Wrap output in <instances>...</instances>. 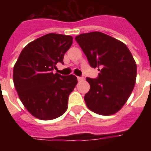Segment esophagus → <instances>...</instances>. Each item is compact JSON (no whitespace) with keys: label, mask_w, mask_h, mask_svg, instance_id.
I'll use <instances>...</instances> for the list:
<instances>
[{"label":"esophagus","mask_w":151,"mask_h":151,"mask_svg":"<svg viewBox=\"0 0 151 151\" xmlns=\"http://www.w3.org/2000/svg\"><path fill=\"white\" fill-rule=\"evenodd\" d=\"M78 80L79 82H82L84 80V78L83 77H78Z\"/></svg>","instance_id":"1"}]
</instances>
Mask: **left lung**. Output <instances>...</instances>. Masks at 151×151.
Returning <instances> with one entry per match:
<instances>
[{"label":"left lung","instance_id":"obj_1","mask_svg":"<svg viewBox=\"0 0 151 151\" xmlns=\"http://www.w3.org/2000/svg\"><path fill=\"white\" fill-rule=\"evenodd\" d=\"M92 68H99L97 78H86L91 88L84 97L95 113L109 116L120 111L133 91L137 65L124 43L99 31L76 36Z\"/></svg>","mask_w":151,"mask_h":151}]
</instances>
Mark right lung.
<instances>
[{
  "label": "right lung",
  "instance_id": "right-lung-1",
  "mask_svg": "<svg viewBox=\"0 0 151 151\" xmlns=\"http://www.w3.org/2000/svg\"><path fill=\"white\" fill-rule=\"evenodd\" d=\"M73 37L50 34L29 43L15 63L13 78L20 100L30 113L40 120L56 119L68 108L69 95L78 83L75 76L53 73Z\"/></svg>",
  "mask_w": 151,
  "mask_h": 151
}]
</instances>
